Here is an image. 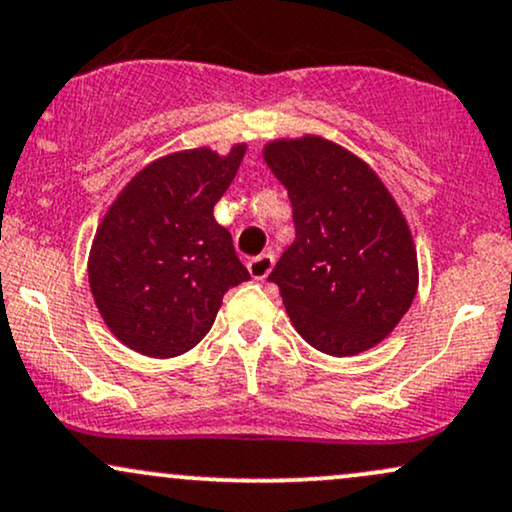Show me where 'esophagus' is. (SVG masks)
Returning a JSON list of instances; mask_svg holds the SVG:
<instances>
[{"instance_id":"esophagus-1","label":"esophagus","mask_w":512,"mask_h":512,"mask_svg":"<svg viewBox=\"0 0 512 512\" xmlns=\"http://www.w3.org/2000/svg\"><path fill=\"white\" fill-rule=\"evenodd\" d=\"M275 266V256L273 254H261L249 261V273L254 280H266L270 275V270Z\"/></svg>"}]
</instances>
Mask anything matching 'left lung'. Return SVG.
<instances>
[{
  "mask_svg": "<svg viewBox=\"0 0 512 512\" xmlns=\"http://www.w3.org/2000/svg\"><path fill=\"white\" fill-rule=\"evenodd\" d=\"M263 160L292 203L297 234L268 280L294 328L333 357L371 350L417 294L405 215L362 158L321 136L270 141Z\"/></svg>",
  "mask_w": 512,
  "mask_h": 512,
  "instance_id": "obj_1",
  "label": "left lung"
}]
</instances>
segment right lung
<instances>
[{
	"instance_id": "obj_1",
	"label": "right lung",
	"mask_w": 512,
	"mask_h": 512,
	"mask_svg": "<svg viewBox=\"0 0 512 512\" xmlns=\"http://www.w3.org/2000/svg\"><path fill=\"white\" fill-rule=\"evenodd\" d=\"M244 143L227 155L191 148L153 160L107 208L88 256L102 321L146 357H177L206 338L230 287L249 280L213 206L232 184Z\"/></svg>"
}]
</instances>
